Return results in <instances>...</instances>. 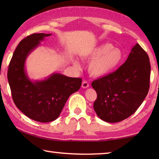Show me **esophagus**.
I'll use <instances>...</instances> for the list:
<instances>
[{
    "label": "esophagus",
    "instance_id": "34e87169",
    "mask_svg": "<svg viewBox=\"0 0 159 159\" xmlns=\"http://www.w3.org/2000/svg\"><path fill=\"white\" fill-rule=\"evenodd\" d=\"M88 87H89V83L86 81V80H84V81L82 83V88H87Z\"/></svg>",
    "mask_w": 159,
    "mask_h": 159
}]
</instances>
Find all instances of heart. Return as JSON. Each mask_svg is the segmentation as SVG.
Returning <instances> with one entry per match:
<instances>
[{
	"label": "heart",
	"instance_id": "obj_1",
	"mask_svg": "<svg viewBox=\"0 0 159 159\" xmlns=\"http://www.w3.org/2000/svg\"><path fill=\"white\" fill-rule=\"evenodd\" d=\"M88 58L92 60L88 66L89 74L93 76L101 77L111 74L121 64L123 54L121 50L111 44L103 43L91 50ZM75 65L80 67L77 61H75Z\"/></svg>",
	"mask_w": 159,
	"mask_h": 159
}]
</instances>
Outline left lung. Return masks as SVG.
Returning <instances> with one entry per match:
<instances>
[{"label": "left lung", "instance_id": "8db88e82", "mask_svg": "<svg viewBox=\"0 0 159 159\" xmlns=\"http://www.w3.org/2000/svg\"><path fill=\"white\" fill-rule=\"evenodd\" d=\"M150 71L149 56L136 43L116 71L92 83L98 95L93 107L99 118L117 123L133 114L148 94Z\"/></svg>", "mask_w": 159, "mask_h": 159}]
</instances>
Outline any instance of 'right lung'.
Here are the masks:
<instances>
[{"label": "right lung", "instance_id": "right-lung-1", "mask_svg": "<svg viewBox=\"0 0 159 159\" xmlns=\"http://www.w3.org/2000/svg\"><path fill=\"white\" fill-rule=\"evenodd\" d=\"M50 34H34L21 41L9 64L7 79L16 107L26 116L41 123L53 121L61 114L69 97L77 92L82 80L53 73L43 80H32L26 60Z\"/></svg>", "mask_w": 159, "mask_h": 159}]
</instances>
